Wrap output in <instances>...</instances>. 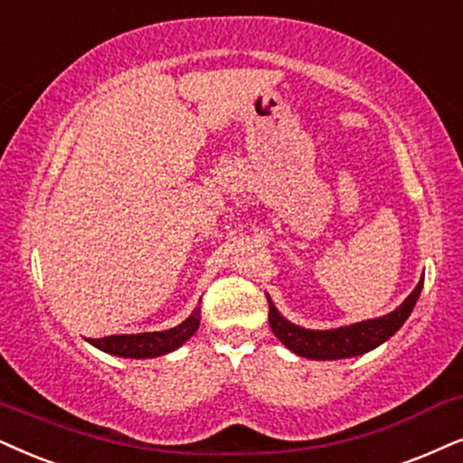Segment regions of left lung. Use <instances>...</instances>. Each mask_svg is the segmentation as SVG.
<instances>
[{
    "label": "left lung",
    "instance_id": "obj_1",
    "mask_svg": "<svg viewBox=\"0 0 463 463\" xmlns=\"http://www.w3.org/2000/svg\"><path fill=\"white\" fill-rule=\"evenodd\" d=\"M423 288V278L417 284L406 301L400 307L387 316H380L373 320H363L348 326H337L329 331H314L303 329L299 325H292L278 312L273 301L269 299V326L273 335L284 344L286 348L295 354L306 356L316 361H333V359H348V356H359L378 348L380 344L387 342L391 335L400 331V326L406 323V318L417 306V299Z\"/></svg>",
    "mask_w": 463,
    "mask_h": 463
}]
</instances>
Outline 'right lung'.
Here are the masks:
<instances>
[{
	"label": "right lung",
	"instance_id": "add662e5",
	"mask_svg": "<svg viewBox=\"0 0 463 463\" xmlns=\"http://www.w3.org/2000/svg\"><path fill=\"white\" fill-rule=\"evenodd\" d=\"M198 325H201V307H196L184 323L173 326V329L154 333H134V335H109L102 339H90V344L115 356H126V359H151V356H162L166 353H173V350H177L179 346H184V344L194 335Z\"/></svg>",
	"mask_w": 463,
	"mask_h": 463
}]
</instances>
